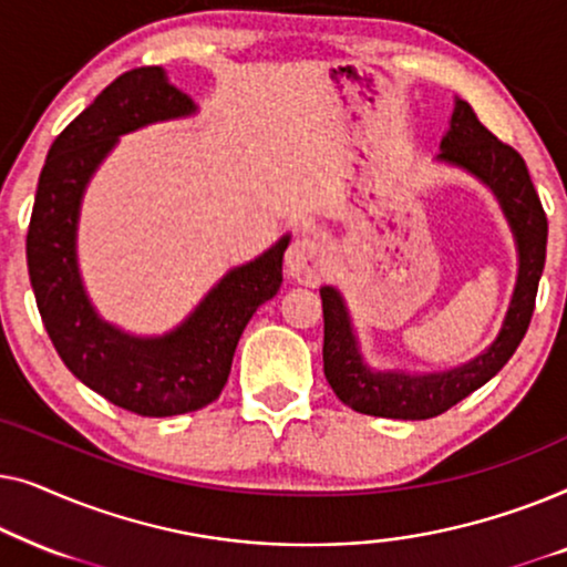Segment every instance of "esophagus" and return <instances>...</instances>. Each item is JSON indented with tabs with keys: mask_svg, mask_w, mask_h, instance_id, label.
I'll return each instance as SVG.
<instances>
[{
	"mask_svg": "<svg viewBox=\"0 0 567 567\" xmlns=\"http://www.w3.org/2000/svg\"><path fill=\"white\" fill-rule=\"evenodd\" d=\"M286 270L301 284H320L330 270V250L312 231H301L286 250Z\"/></svg>",
	"mask_w": 567,
	"mask_h": 567,
	"instance_id": "obj_1",
	"label": "esophagus"
}]
</instances>
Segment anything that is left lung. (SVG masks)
Instances as JSON below:
<instances>
[{"label": "left lung", "instance_id": "obj_1", "mask_svg": "<svg viewBox=\"0 0 567 567\" xmlns=\"http://www.w3.org/2000/svg\"><path fill=\"white\" fill-rule=\"evenodd\" d=\"M439 162L467 169L485 183L498 198L516 239L518 276L506 320L491 348L475 359L436 374H408V371H374L363 361L351 315L343 297L332 286H322L324 315V377L340 402L363 415L398 417V421H425L454 408L456 402L480 390L506 367L516 353L534 315L537 286L547 255V216L537 190L514 146L495 138L477 121L470 103L456 97L446 136L441 138Z\"/></svg>", "mask_w": 567, "mask_h": 567}]
</instances>
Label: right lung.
<instances>
[{"label": "right lung", "instance_id": "add662e5", "mask_svg": "<svg viewBox=\"0 0 567 567\" xmlns=\"http://www.w3.org/2000/svg\"><path fill=\"white\" fill-rule=\"evenodd\" d=\"M196 111L162 66L121 74L51 144L28 227L30 284L61 361L90 390L144 417L193 413L219 398L245 324L281 289L291 239L284 235L255 260L227 270L165 336H131L95 312L76 262L84 188L123 134Z\"/></svg>", "mask_w": 567, "mask_h": 567}]
</instances>
